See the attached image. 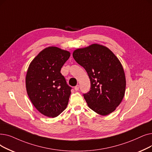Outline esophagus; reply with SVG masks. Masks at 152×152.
<instances>
[{"label":"esophagus","instance_id":"1","mask_svg":"<svg viewBox=\"0 0 152 152\" xmlns=\"http://www.w3.org/2000/svg\"><path fill=\"white\" fill-rule=\"evenodd\" d=\"M79 88H80V86H79V85L77 84V85H76V86L75 87V90L77 91H78V90H79Z\"/></svg>","mask_w":152,"mask_h":152}]
</instances>
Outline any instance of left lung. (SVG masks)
Wrapping results in <instances>:
<instances>
[{
    "label": "left lung",
    "instance_id": "8db88e82",
    "mask_svg": "<svg viewBox=\"0 0 152 152\" xmlns=\"http://www.w3.org/2000/svg\"><path fill=\"white\" fill-rule=\"evenodd\" d=\"M72 56L90 79V91L83 94L89 107L101 115L113 113L122 102L126 86L120 61L108 48L98 44L77 49Z\"/></svg>",
    "mask_w": 152,
    "mask_h": 152
}]
</instances>
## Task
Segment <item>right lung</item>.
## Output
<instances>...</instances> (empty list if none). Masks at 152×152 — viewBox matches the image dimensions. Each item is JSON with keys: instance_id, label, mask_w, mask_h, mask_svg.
<instances>
[{"instance_id": "1", "label": "right lung", "mask_w": 152, "mask_h": 152, "mask_svg": "<svg viewBox=\"0 0 152 152\" xmlns=\"http://www.w3.org/2000/svg\"><path fill=\"white\" fill-rule=\"evenodd\" d=\"M70 53L55 47L42 50L30 64L26 89L35 107L43 115L56 117L66 108L71 88L61 73Z\"/></svg>"}]
</instances>
